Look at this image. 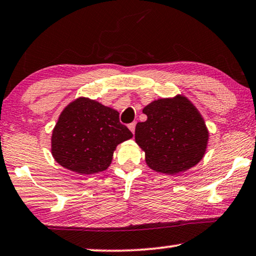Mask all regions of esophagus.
Segmentation results:
<instances>
[{
  "mask_svg": "<svg viewBox=\"0 0 256 256\" xmlns=\"http://www.w3.org/2000/svg\"><path fill=\"white\" fill-rule=\"evenodd\" d=\"M136 122H132L131 124H128V128L132 133H134V131H136Z\"/></svg>",
  "mask_w": 256,
  "mask_h": 256,
  "instance_id": "esophagus-1",
  "label": "esophagus"
}]
</instances>
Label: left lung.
<instances>
[{"mask_svg": "<svg viewBox=\"0 0 256 256\" xmlns=\"http://www.w3.org/2000/svg\"><path fill=\"white\" fill-rule=\"evenodd\" d=\"M142 112L147 120L136 124L134 138L150 169L177 174L201 161L209 133L199 110L188 98H158Z\"/></svg>", "mask_w": 256, "mask_h": 256, "instance_id": "1", "label": "left lung"}]
</instances>
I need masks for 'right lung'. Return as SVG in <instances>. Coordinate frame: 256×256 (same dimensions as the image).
<instances>
[{"label":"right lung","instance_id":"right-lung-1","mask_svg":"<svg viewBox=\"0 0 256 256\" xmlns=\"http://www.w3.org/2000/svg\"><path fill=\"white\" fill-rule=\"evenodd\" d=\"M132 136L117 110L78 98L64 108L52 130V154L68 170L93 174L108 169L117 144Z\"/></svg>","mask_w":256,"mask_h":256}]
</instances>
